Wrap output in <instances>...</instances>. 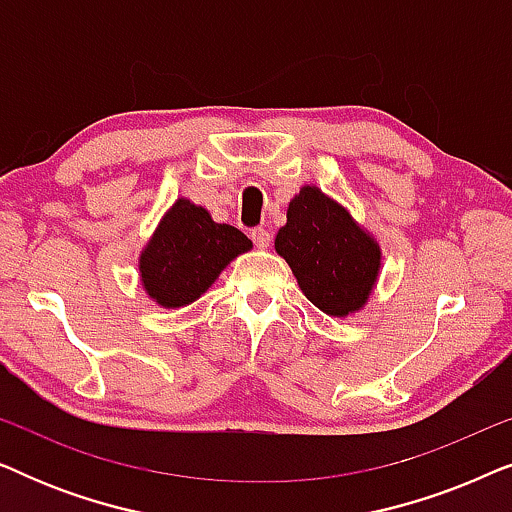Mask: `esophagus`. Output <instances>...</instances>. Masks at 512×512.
Masks as SVG:
<instances>
[{
	"label": "esophagus",
	"mask_w": 512,
	"mask_h": 512,
	"mask_svg": "<svg viewBox=\"0 0 512 512\" xmlns=\"http://www.w3.org/2000/svg\"><path fill=\"white\" fill-rule=\"evenodd\" d=\"M251 240H254V244L258 249H268L270 247V233L265 228H254L251 230Z\"/></svg>",
	"instance_id": "obj_1"
}]
</instances>
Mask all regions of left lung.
I'll return each instance as SVG.
<instances>
[{
    "label": "left lung",
    "instance_id": "8db88e82",
    "mask_svg": "<svg viewBox=\"0 0 512 512\" xmlns=\"http://www.w3.org/2000/svg\"><path fill=\"white\" fill-rule=\"evenodd\" d=\"M275 249L307 300L331 317L361 310L380 272L377 242L317 186H305L291 200Z\"/></svg>",
    "mask_w": 512,
    "mask_h": 512
}]
</instances>
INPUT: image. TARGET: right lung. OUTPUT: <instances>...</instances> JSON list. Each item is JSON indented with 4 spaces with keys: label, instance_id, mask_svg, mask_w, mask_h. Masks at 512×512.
Listing matches in <instances>:
<instances>
[{
    "label": "right lung",
    "instance_id": "obj_1",
    "mask_svg": "<svg viewBox=\"0 0 512 512\" xmlns=\"http://www.w3.org/2000/svg\"><path fill=\"white\" fill-rule=\"evenodd\" d=\"M251 240L228 223L212 221L207 209L177 200L142 251L139 272L146 293L163 307L198 300Z\"/></svg>",
    "mask_w": 512,
    "mask_h": 512
}]
</instances>
